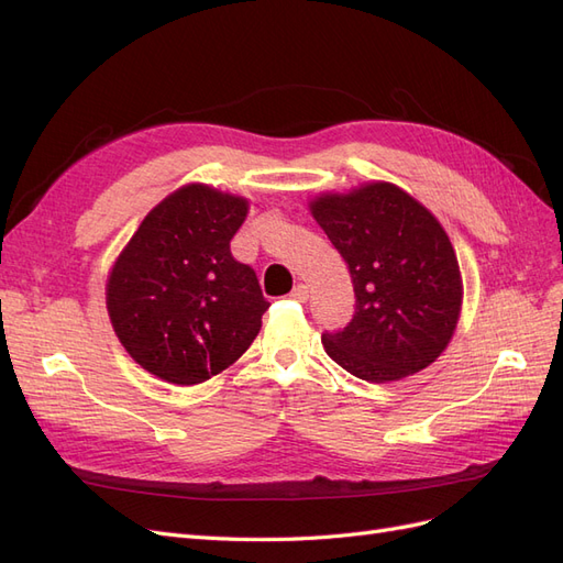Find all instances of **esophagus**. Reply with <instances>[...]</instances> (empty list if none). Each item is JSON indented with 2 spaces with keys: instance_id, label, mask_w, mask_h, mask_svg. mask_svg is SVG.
<instances>
[{
  "instance_id": "esophagus-1",
  "label": "esophagus",
  "mask_w": 563,
  "mask_h": 563,
  "mask_svg": "<svg viewBox=\"0 0 563 563\" xmlns=\"http://www.w3.org/2000/svg\"><path fill=\"white\" fill-rule=\"evenodd\" d=\"M291 298H296V300H300V302L308 300V298H310L308 286H305V284H298V286L294 288V291H291Z\"/></svg>"
}]
</instances>
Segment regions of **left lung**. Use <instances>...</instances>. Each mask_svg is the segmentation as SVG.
I'll use <instances>...</instances> for the list:
<instances>
[{
    "mask_svg": "<svg viewBox=\"0 0 563 563\" xmlns=\"http://www.w3.org/2000/svg\"><path fill=\"white\" fill-rule=\"evenodd\" d=\"M347 263L354 314L321 343L335 364L368 383L401 380L446 350L463 305L449 234L401 187L366 183L310 203Z\"/></svg>",
    "mask_w": 563,
    "mask_h": 563,
    "instance_id": "left-lung-1",
    "label": "left lung"
}]
</instances>
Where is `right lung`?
Instances as JSON below:
<instances>
[{
  "label": "right lung",
  "mask_w": 563,
  "mask_h": 563,
  "mask_svg": "<svg viewBox=\"0 0 563 563\" xmlns=\"http://www.w3.org/2000/svg\"><path fill=\"white\" fill-rule=\"evenodd\" d=\"M249 201L192 183L135 230L108 279L119 343L152 376L197 385L225 371L261 331L269 302L230 242Z\"/></svg>",
  "instance_id": "right-lung-1"
}]
</instances>
